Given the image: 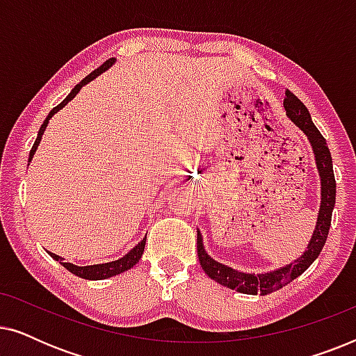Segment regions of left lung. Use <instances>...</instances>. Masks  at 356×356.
<instances>
[{"label":"left lung","instance_id":"1","mask_svg":"<svg viewBox=\"0 0 356 356\" xmlns=\"http://www.w3.org/2000/svg\"><path fill=\"white\" fill-rule=\"evenodd\" d=\"M284 106L286 110L289 118L308 136L311 145H313L316 165H318L319 177H321V209L318 216V225L311 238L308 251L301 254L295 262L291 264L277 269L274 272H267V274H243L232 267H227L220 264V262L213 261L211 256L204 251L202 236L197 232V257L201 262V267L204 272L213 279L218 284L227 286V289L236 290L240 293L246 295H269L272 291H277L282 286L290 284L291 280L300 277L308 267L313 264L316 257L321 254L323 248L327 240L330 220H332V211L335 204V177L332 168V157H330V150L325 144V139L319 129L316 128L311 115L306 106L303 105L298 97L293 92L286 90Z\"/></svg>","mask_w":356,"mask_h":356}]
</instances>
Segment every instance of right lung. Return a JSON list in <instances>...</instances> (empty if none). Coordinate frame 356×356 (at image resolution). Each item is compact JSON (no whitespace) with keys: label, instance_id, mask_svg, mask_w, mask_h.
Here are the masks:
<instances>
[{"label":"right lung","instance_id":"obj_1","mask_svg":"<svg viewBox=\"0 0 356 356\" xmlns=\"http://www.w3.org/2000/svg\"><path fill=\"white\" fill-rule=\"evenodd\" d=\"M115 60L113 58H110L108 61H105L104 65H102L100 67H97L95 71H92L89 76L87 77H84V79H82L79 84H77L74 89L71 90V94L66 97L65 100L61 102L60 105L58 106H55V108H53L50 113H48V116H47V120L43 121V124L40 126V131H38V136H37V139H35V143H33V145H32V150H31V154H29V162H31L32 160V157H33V152H35L37 150V145L40 144V139H42V134H43V131H45V128H47V124H48V120L51 118L53 115L56 113L58 110H61L63 106H65L67 102H70L71 99H74L76 97V94L77 92L81 90V87L82 86H86L87 82H90L92 79H94V77H97L100 74V72H104L106 67H110L111 66V63H113ZM144 246H145V238L143 241L139 243L138 246H134L133 250H131L128 254L126 256H123L121 257V259H118V261H111V262H105V264H95V266H86V267H79V266H74V264H71V262H63V257H60V256H56V254H53V252H50L48 251V254H50L53 259H56L58 262H60V264H63V267H66L67 270L71 272V274H74V275H77V277H82V279H87V280H102V279H106V277H113V275H118V274H121V272H124V270H128V269H131V267L133 266H136L139 262V259H140V256H143V252H144Z\"/></svg>","mask_w":356,"mask_h":356}]
</instances>
